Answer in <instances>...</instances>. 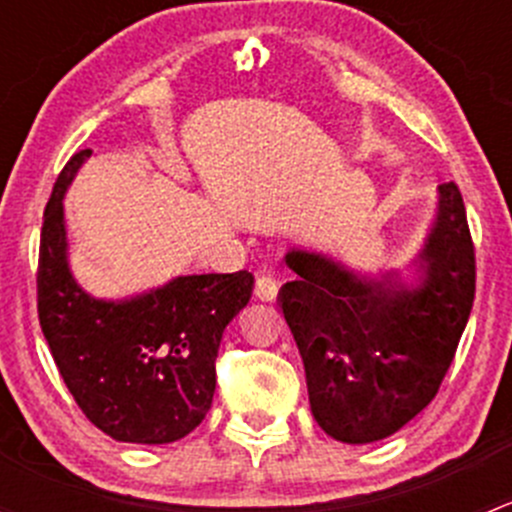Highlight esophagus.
<instances>
[{
	"mask_svg": "<svg viewBox=\"0 0 512 512\" xmlns=\"http://www.w3.org/2000/svg\"><path fill=\"white\" fill-rule=\"evenodd\" d=\"M277 292H280V285L272 275H260L257 277V285H255V294L260 302H275Z\"/></svg>",
	"mask_w": 512,
	"mask_h": 512,
	"instance_id": "obj_1",
	"label": "esophagus"
}]
</instances>
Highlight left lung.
Masks as SVG:
<instances>
[{
    "label": "left lung",
    "instance_id": "obj_1",
    "mask_svg": "<svg viewBox=\"0 0 512 512\" xmlns=\"http://www.w3.org/2000/svg\"><path fill=\"white\" fill-rule=\"evenodd\" d=\"M280 292L307 374L314 421L334 441L374 443L436 396L476 294V255L456 183L438 185L421 250L401 270L356 272L317 250L285 255Z\"/></svg>",
    "mask_w": 512,
    "mask_h": 512
}]
</instances>
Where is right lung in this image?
Masks as SVG:
<instances>
[{
  "instance_id": "right-lung-1",
  "label": "right lung",
  "mask_w": 512,
  "mask_h": 512,
  "mask_svg": "<svg viewBox=\"0 0 512 512\" xmlns=\"http://www.w3.org/2000/svg\"><path fill=\"white\" fill-rule=\"evenodd\" d=\"M91 151L56 178L39 245V322L64 384L86 418L123 443L188 436L213 406L215 356L255 277L180 275L123 299L94 297L69 265L64 195Z\"/></svg>"
}]
</instances>
